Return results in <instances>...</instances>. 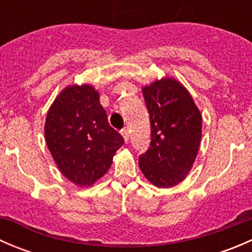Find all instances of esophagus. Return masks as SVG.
I'll return each mask as SVG.
<instances>
[{"label": "esophagus", "instance_id": "esophagus-1", "mask_svg": "<svg viewBox=\"0 0 252 252\" xmlns=\"http://www.w3.org/2000/svg\"><path fill=\"white\" fill-rule=\"evenodd\" d=\"M121 134H122V135H123V138H124V141H126V142H128V141H129V131L126 130V129H122Z\"/></svg>", "mask_w": 252, "mask_h": 252}]
</instances>
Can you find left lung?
I'll return each instance as SVG.
<instances>
[{
  "label": "left lung",
  "instance_id": "1",
  "mask_svg": "<svg viewBox=\"0 0 252 252\" xmlns=\"http://www.w3.org/2000/svg\"><path fill=\"white\" fill-rule=\"evenodd\" d=\"M151 142L139 167L157 188H171L190 172L201 140L202 117L187 89L172 78L142 88Z\"/></svg>",
  "mask_w": 252,
  "mask_h": 252
}]
</instances>
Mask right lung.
<instances>
[{
  "instance_id": "right-lung-1",
  "label": "right lung",
  "mask_w": 252,
  "mask_h": 252,
  "mask_svg": "<svg viewBox=\"0 0 252 252\" xmlns=\"http://www.w3.org/2000/svg\"><path fill=\"white\" fill-rule=\"evenodd\" d=\"M45 139L61 173L79 187L105 175L124 144L108 123L100 95L89 84L61 91L47 112Z\"/></svg>"
}]
</instances>
